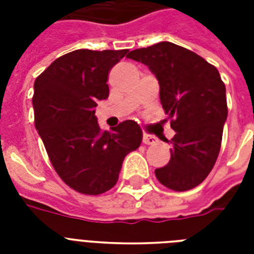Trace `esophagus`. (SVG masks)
Masks as SVG:
<instances>
[{
  "mask_svg": "<svg viewBox=\"0 0 254 254\" xmlns=\"http://www.w3.org/2000/svg\"><path fill=\"white\" fill-rule=\"evenodd\" d=\"M142 142L145 143V145H154V143L157 142V137H154V135L151 134H143Z\"/></svg>",
  "mask_w": 254,
  "mask_h": 254,
  "instance_id": "obj_1",
  "label": "esophagus"
}]
</instances>
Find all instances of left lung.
Wrapping results in <instances>:
<instances>
[{"label":"left lung","mask_w":254,"mask_h":254,"mask_svg":"<svg viewBox=\"0 0 254 254\" xmlns=\"http://www.w3.org/2000/svg\"><path fill=\"white\" fill-rule=\"evenodd\" d=\"M127 58L155 75L161 104L175 131L170 162L155 170V177L174 191L196 187L216 162L228 116L220 73L197 54L171 42L133 50Z\"/></svg>","instance_id":"left-lung-1"}]
</instances>
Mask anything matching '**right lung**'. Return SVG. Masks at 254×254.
<instances>
[{
  "label": "right lung",
  "instance_id": "add662e5",
  "mask_svg": "<svg viewBox=\"0 0 254 254\" xmlns=\"http://www.w3.org/2000/svg\"><path fill=\"white\" fill-rule=\"evenodd\" d=\"M127 50H75L54 61L34 83L35 127L62 181L85 195L107 192L124 158L138 149L142 130L127 120L101 130L95 116L109 96L108 73Z\"/></svg>",
  "mask_w": 254,
  "mask_h": 254
}]
</instances>
